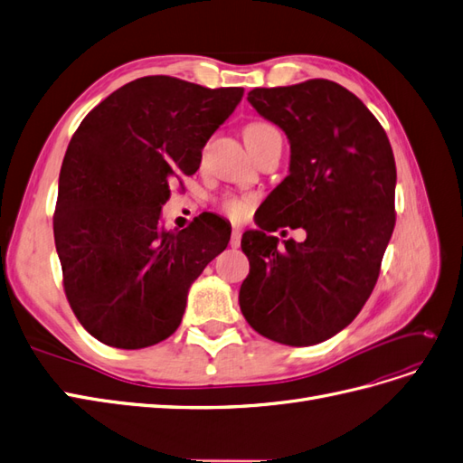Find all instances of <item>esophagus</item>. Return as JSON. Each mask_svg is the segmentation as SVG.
Here are the masks:
<instances>
[{
  "instance_id": "34e87169",
  "label": "esophagus",
  "mask_w": 463,
  "mask_h": 463,
  "mask_svg": "<svg viewBox=\"0 0 463 463\" xmlns=\"http://www.w3.org/2000/svg\"><path fill=\"white\" fill-rule=\"evenodd\" d=\"M230 245L233 247V249H237L241 245V228H233L232 230V240H230Z\"/></svg>"
}]
</instances>
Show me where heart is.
Here are the masks:
<instances>
[{
  "label": "heart",
  "instance_id": "obj_1",
  "mask_svg": "<svg viewBox=\"0 0 463 463\" xmlns=\"http://www.w3.org/2000/svg\"><path fill=\"white\" fill-rule=\"evenodd\" d=\"M274 135H279V131L272 123H266V121H253L245 128L247 146L257 145L264 141V138L274 137ZM218 206L226 216L233 220H241L247 216L250 206H253V197H247V194H226V197L220 199Z\"/></svg>",
  "mask_w": 463,
  "mask_h": 463
}]
</instances>
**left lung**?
Masks as SVG:
<instances>
[{
	"label": "left lung",
	"mask_w": 463,
	"mask_h": 463,
	"mask_svg": "<svg viewBox=\"0 0 463 463\" xmlns=\"http://www.w3.org/2000/svg\"><path fill=\"white\" fill-rule=\"evenodd\" d=\"M247 100L289 141V175L243 233L250 270L245 320L286 345H315L352 322L376 284L394 232L396 162L383 125L355 94L326 79L255 89ZM303 227L306 241L266 231Z\"/></svg>",
	"instance_id": "1"
}]
</instances>
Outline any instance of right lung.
<instances>
[{
  "label": "right lung",
  "mask_w": 463,
  "mask_h": 463,
  "mask_svg": "<svg viewBox=\"0 0 463 463\" xmlns=\"http://www.w3.org/2000/svg\"><path fill=\"white\" fill-rule=\"evenodd\" d=\"M243 89H206L165 75L111 92L67 146L53 214L69 305L106 345L141 349L177 330L191 284L228 247V223L201 214L189 228L160 226L179 175L241 102Z\"/></svg>",
  "instance_id": "obj_1"
}]
</instances>
